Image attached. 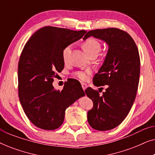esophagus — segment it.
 Returning <instances> with one entry per match:
<instances>
[{"mask_svg":"<svg viewBox=\"0 0 155 155\" xmlns=\"http://www.w3.org/2000/svg\"><path fill=\"white\" fill-rule=\"evenodd\" d=\"M81 84H82V89H83L84 90H85L86 88L87 87V84H86L85 83H83V82H82V83Z\"/></svg>","mask_w":155,"mask_h":155,"instance_id":"34e87169","label":"esophagus"}]
</instances>
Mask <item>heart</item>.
I'll list each match as a JSON object with an SVG mask.
<instances>
[{
	"label": "heart",
	"mask_w": 155,
	"mask_h": 155,
	"mask_svg": "<svg viewBox=\"0 0 155 155\" xmlns=\"http://www.w3.org/2000/svg\"><path fill=\"white\" fill-rule=\"evenodd\" d=\"M82 48L85 53L89 56H91V55L96 54H98L101 48V44L99 43L98 40L96 39H94V38H89V39H86L85 41L83 42L82 44ZM72 50V45L70 44V45H68L66 47H65L63 51V58L64 61H66L68 58H69L70 55H71ZM91 71L90 70H87V71H80L76 72L75 73V75L78 78H79L80 80H86L87 79L88 75L90 74Z\"/></svg>",
	"instance_id": "heart-1"
}]
</instances>
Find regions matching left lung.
<instances>
[{
  "mask_svg": "<svg viewBox=\"0 0 155 155\" xmlns=\"http://www.w3.org/2000/svg\"><path fill=\"white\" fill-rule=\"evenodd\" d=\"M91 36L105 41L109 49L93 78L95 86L107 85L106 92L101 96L91 87L85 90L93 101L87 120L95 130H109L121 124L132 107L138 88L140 60L136 44L126 31L118 28L94 29L83 39Z\"/></svg>",
  "mask_w": 155,
  "mask_h": 155,
  "instance_id": "8db88e82",
  "label": "left lung"
}]
</instances>
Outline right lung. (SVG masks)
Here are the masks:
<instances>
[{
  "mask_svg": "<svg viewBox=\"0 0 155 155\" xmlns=\"http://www.w3.org/2000/svg\"><path fill=\"white\" fill-rule=\"evenodd\" d=\"M86 32L44 27L25 45L18 63L19 98L27 118L38 128H59L67 108L85 95L77 80L65 82L62 90L54 89L52 83L64 68L63 49Z\"/></svg>",
  "mask_w": 155,
  "mask_h": 155,
  "instance_id": "add662e5",
  "label": "right lung"
}]
</instances>
